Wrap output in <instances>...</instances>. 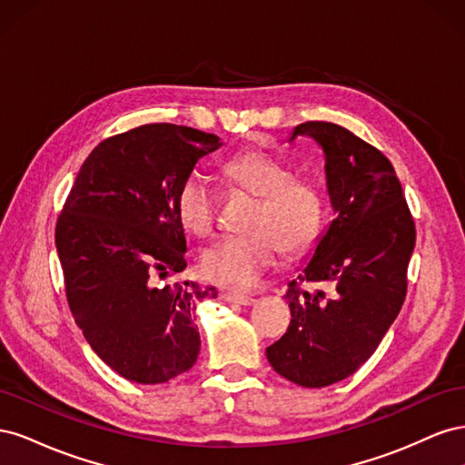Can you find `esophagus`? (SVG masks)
I'll list each match as a JSON object with an SVG mask.
<instances>
[{
	"label": "esophagus",
	"mask_w": 465,
	"mask_h": 465,
	"mask_svg": "<svg viewBox=\"0 0 465 465\" xmlns=\"http://www.w3.org/2000/svg\"><path fill=\"white\" fill-rule=\"evenodd\" d=\"M223 299H224V301H229V302H234V304H242V306L254 304V299H252L250 294H244V292H232V291H227V292H223Z\"/></svg>",
	"instance_id": "obj_1"
}]
</instances>
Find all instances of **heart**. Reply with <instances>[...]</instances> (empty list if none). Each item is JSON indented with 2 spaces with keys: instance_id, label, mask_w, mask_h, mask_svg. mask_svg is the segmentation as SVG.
<instances>
[{
  "instance_id": "1",
  "label": "heart",
  "mask_w": 465,
  "mask_h": 465,
  "mask_svg": "<svg viewBox=\"0 0 465 465\" xmlns=\"http://www.w3.org/2000/svg\"><path fill=\"white\" fill-rule=\"evenodd\" d=\"M223 173L256 205L242 224L241 236L209 246L202 256L205 277L232 289H250L275 263L277 252L292 256L311 248L326 221V193L311 176H297L294 168L263 149H248L223 164ZM176 213L195 236L215 232L219 193L211 182L192 173L176 193Z\"/></svg>"
}]
</instances>
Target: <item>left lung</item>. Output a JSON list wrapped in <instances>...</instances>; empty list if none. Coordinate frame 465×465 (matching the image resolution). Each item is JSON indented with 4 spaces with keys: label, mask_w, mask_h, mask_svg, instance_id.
Wrapping results in <instances>:
<instances>
[{
    "label": "left lung",
    "mask_w": 465,
    "mask_h": 465,
    "mask_svg": "<svg viewBox=\"0 0 465 465\" xmlns=\"http://www.w3.org/2000/svg\"><path fill=\"white\" fill-rule=\"evenodd\" d=\"M326 153L335 217L312 260L289 283L291 323L265 349L275 372L304 388H323L367 362L401 311L415 221L396 171L382 151L331 122L299 124ZM306 282L330 284L322 292Z\"/></svg>",
    "instance_id": "8db88e82"
}]
</instances>
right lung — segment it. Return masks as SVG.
<instances>
[{"label": "right lung", "mask_w": 465, "mask_h": 465, "mask_svg": "<svg viewBox=\"0 0 465 465\" xmlns=\"http://www.w3.org/2000/svg\"><path fill=\"white\" fill-rule=\"evenodd\" d=\"M219 145V135L176 124L112 135L83 163L55 223L69 311L94 353L132 382H168L198 361L193 314L215 287H154V277L184 272L176 193Z\"/></svg>", "instance_id": "add662e5"}]
</instances>
